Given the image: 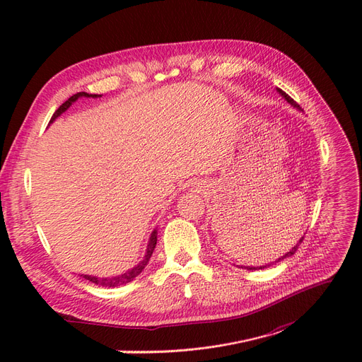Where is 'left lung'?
I'll list each match as a JSON object with an SVG mask.
<instances>
[{"mask_svg": "<svg viewBox=\"0 0 362 362\" xmlns=\"http://www.w3.org/2000/svg\"><path fill=\"white\" fill-rule=\"evenodd\" d=\"M277 90H279V93H282V97H284V98H285V100H286V101H288L289 104H292L293 107H297V109H300V105H298V104H297L296 101H293V100H292V98H291V97L288 95V93H286V92H284L282 89H277ZM303 240H304V237H303V238L300 240V245H301V242H303ZM300 245H297L296 247H292V250H289V252L286 253V255H284L282 258H279V259H277L276 262H279V261H282V259H285V258H288V257L293 255V253H296V252H297V249H298V246H300ZM269 265H272V264H269ZM265 267H267V265H265ZM242 269H243V267H242ZM245 269H247V270H257V269H255V267H245ZM259 269H264V267H259Z\"/></svg>", "mask_w": 362, "mask_h": 362, "instance_id": "8db88e82", "label": "left lung"}]
</instances>
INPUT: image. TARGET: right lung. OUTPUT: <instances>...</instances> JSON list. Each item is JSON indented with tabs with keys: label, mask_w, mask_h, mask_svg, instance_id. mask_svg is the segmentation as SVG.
Segmentation results:
<instances>
[{
	"label": "right lung",
	"mask_w": 362,
	"mask_h": 362,
	"mask_svg": "<svg viewBox=\"0 0 362 362\" xmlns=\"http://www.w3.org/2000/svg\"><path fill=\"white\" fill-rule=\"evenodd\" d=\"M80 97H97V95H95V93H88V92H77V93H74L73 97H70L62 105L58 107V110H57L55 113H53V116H52V119H50V122H53V120H55L61 113H64L66 109H69V107L71 105V103H74V101H76L77 98H80ZM98 97H100V95H98ZM155 246H156V231H153L152 235H151L149 245H147V250H146V255H144L143 261H140L139 265L134 267V269L125 272L124 274L115 276V277H93V276H88V274H85L83 277H85L86 280H89V282L95 284V285H100V286L115 288V286H120V285H127V284H129L131 280L136 279V277L144 270V267L147 265V262H149V259H151V257H152Z\"/></svg>",
	"instance_id": "1"
}]
</instances>
